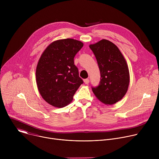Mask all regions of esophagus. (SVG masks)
I'll list each match as a JSON object with an SVG mask.
<instances>
[{"label":"esophagus","instance_id":"esophagus-1","mask_svg":"<svg viewBox=\"0 0 159 159\" xmlns=\"http://www.w3.org/2000/svg\"><path fill=\"white\" fill-rule=\"evenodd\" d=\"M89 81H90V80H89V79H86L84 80V82H85V84H88L89 83Z\"/></svg>","mask_w":159,"mask_h":159}]
</instances>
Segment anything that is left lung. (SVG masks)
Segmentation results:
<instances>
[{
  "label": "left lung",
  "mask_w": 159,
  "mask_h": 159,
  "mask_svg": "<svg viewBox=\"0 0 159 159\" xmlns=\"http://www.w3.org/2000/svg\"><path fill=\"white\" fill-rule=\"evenodd\" d=\"M94 53L101 74L99 84L92 87L96 98L105 104H114L126 94L129 74L126 60L116 45L102 39L89 46Z\"/></svg>",
  "instance_id": "obj_1"
}]
</instances>
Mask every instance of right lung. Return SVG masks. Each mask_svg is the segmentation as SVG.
Here are the masks:
<instances>
[{
	"label": "right lung",
	"instance_id": "obj_1",
	"mask_svg": "<svg viewBox=\"0 0 159 159\" xmlns=\"http://www.w3.org/2000/svg\"><path fill=\"white\" fill-rule=\"evenodd\" d=\"M82 47L76 39H60L51 43L41 55L36 71L37 86L42 98L52 106L69 104L83 84L74 65V57Z\"/></svg>",
	"mask_w": 159,
	"mask_h": 159
}]
</instances>
